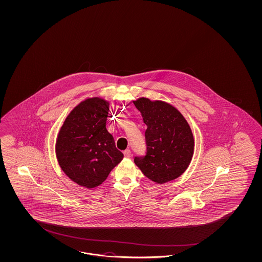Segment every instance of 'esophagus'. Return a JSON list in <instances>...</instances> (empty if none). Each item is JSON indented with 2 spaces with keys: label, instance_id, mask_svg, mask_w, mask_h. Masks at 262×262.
<instances>
[{
  "label": "esophagus",
  "instance_id": "1",
  "mask_svg": "<svg viewBox=\"0 0 262 262\" xmlns=\"http://www.w3.org/2000/svg\"><path fill=\"white\" fill-rule=\"evenodd\" d=\"M124 156H125V158L129 159L132 157V152H130L129 150H126V151H124Z\"/></svg>",
  "mask_w": 262,
  "mask_h": 262
}]
</instances>
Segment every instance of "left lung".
<instances>
[{
	"instance_id": "8db88e82",
	"label": "left lung",
	"mask_w": 262,
	"mask_h": 262,
	"mask_svg": "<svg viewBox=\"0 0 262 262\" xmlns=\"http://www.w3.org/2000/svg\"><path fill=\"white\" fill-rule=\"evenodd\" d=\"M146 124L147 152L135 163L154 183L178 179L190 164L194 137L190 126L174 105L164 101L141 97L134 101Z\"/></svg>"
}]
</instances>
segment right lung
Returning <instances> with one entry per match:
<instances>
[{
	"label": "right lung",
	"instance_id": "right-lung-1",
	"mask_svg": "<svg viewBox=\"0 0 262 262\" xmlns=\"http://www.w3.org/2000/svg\"><path fill=\"white\" fill-rule=\"evenodd\" d=\"M110 104L100 97L81 101L56 136L58 165L71 181L88 189L101 185L124 158L105 127Z\"/></svg>",
	"mask_w": 262,
	"mask_h": 262
}]
</instances>
